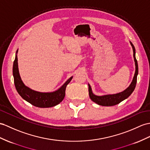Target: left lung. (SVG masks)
<instances>
[{"label": "left lung", "mask_w": 150, "mask_h": 150, "mask_svg": "<svg viewBox=\"0 0 150 150\" xmlns=\"http://www.w3.org/2000/svg\"><path fill=\"white\" fill-rule=\"evenodd\" d=\"M130 43L133 49V56L135 62V65H136V71H135V74L134 76L132 81L131 82L129 86L122 92L115 94L104 95V96H96V95L93 94L92 90V88H91L90 84H88L89 96L90 99L93 102H94V103H96V104L100 105H103V106H112V105L118 104L121 103L122 101L126 99V98L129 97L134 92L137 83V76L138 74V64L136 58V50H135V47L133 45V44L130 41Z\"/></svg>", "instance_id": "1"}]
</instances>
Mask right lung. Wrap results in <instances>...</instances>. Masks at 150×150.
I'll return each instance as SVG.
<instances>
[{"label":"right lung","mask_w":150,"mask_h":150,"mask_svg":"<svg viewBox=\"0 0 150 150\" xmlns=\"http://www.w3.org/2000/svg\"><path fill=\"white\" fill-rule=\"evenodd\" d=\"M17 50L13 63V74L16 89L20 96L28 103L35 107L46 108L55 106L63 100L65 95V89L73 76L68 79L64 85L58 90L52 92H40L32 90L23 83L21 79L18 65Z\"/></svg>","instance_id":"add662e5"}]
</instances>
